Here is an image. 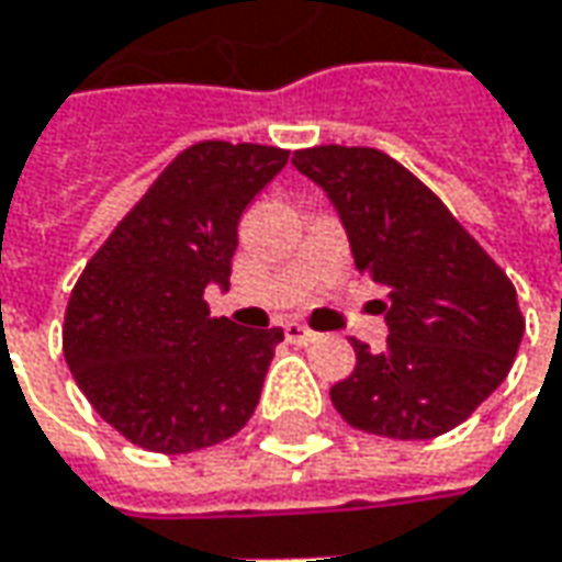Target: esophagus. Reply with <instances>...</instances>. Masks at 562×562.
I'll return each mask as SVG.
<instances>
[{"instance_id": "1", "label": "esophagus", "mask_w": 562, "mask_h": 562, "mask_svg": "<svg viewBox=\"0 0 562 562\" xmlns=\"http://www.w3.org/2000/svg\"><path fill=\"white\" fill-rule=\"evenodd\" d=\"M282 333H285V339L292 341V345H311V341L317 339V333H314L311 326L299 323V319H289V323L282 326Z\"/></svg>"}]
</instances>
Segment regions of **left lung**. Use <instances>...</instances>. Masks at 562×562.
<instances>
[{"mask_svg":"<svg viewBox=\"0 0 562 562\" xmlns=\"http://www.w3.org/2000/svg\"><path fill=\"white\" fill-rule=\"evenodd\" d=\"M292 165L326 189L360 273L389 289V345L358 363L329 397L348 426L382 438H436L460 426L507 379L526 317L510 277L436 192L392 155L314 146Z\"/></svg>","mask_w":562,"mask_h":562,"instance_id":"left-lung-1","label":"left lung"}]
</instances>
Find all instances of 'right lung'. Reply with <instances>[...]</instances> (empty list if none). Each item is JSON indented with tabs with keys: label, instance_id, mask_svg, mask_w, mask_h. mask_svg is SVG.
Wrapping results in <instances>:
<instances>
[{
	"label": "right lung",
	"instance_id": "obj_1",
	"mask_svg": "<svg viewBox=\"0 0 562 562\" xmlns=\"http://www.w3.org/2000/svg\"><path fill=\"white\" fill-rule=\"evenodd\" d=\"M289 161L258 143L183 148L111 229L74 285L61 351L92 411L136 448L189 454L251 419L282 329L211 317L248 202Z\"/></svg>",
	"mask_w": 562,
	"mask_h": 562
}]
</instances>
